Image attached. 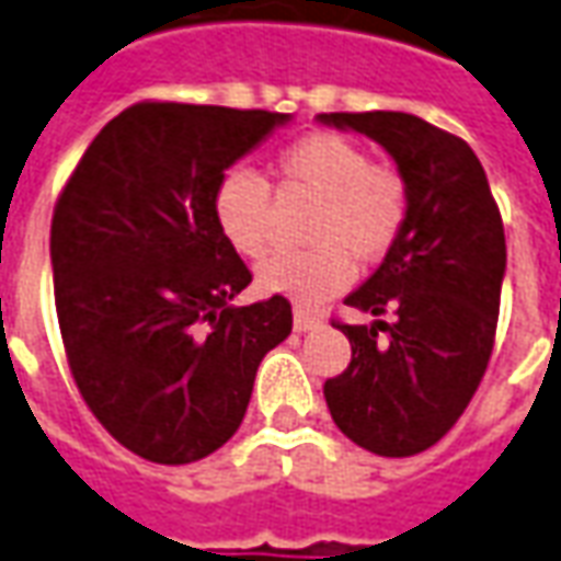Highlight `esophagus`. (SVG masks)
<instances>
[{"label": "esophagus", "instance_id": "obj_1", "mask_svg": "<svg viewBox=\"0 0 561 561\" xmlns=\"http://www.w3.org/2000/svg\"><path fill=\"white\" fill-rule=\"evenodd\" d=\"M319 322H322V319H319V316H316L312 310L295 307V331H310V329H316Z\"/></svg>", "mask_w": 561, "mask_h": 561}]
</instances>
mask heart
Returning <instances> with one entry per match:
<instances>
[{
  "label": "heart",
  "mask_w": 561,
  "mask_h": 561,
  "mask_svg": "<svg viewBox=\"0 0 561 561\" xmlns=\"http://www.w3.org/2000/svg\"><path fill=\"white\" fill-rule=\"evenodd\" d=\"M282 193H307L316 211L307 227L310 249L279 251L257 266V285L273 295L316 304L344 291L353 257L375 264L399 242L409 220V184L399 171L371 162V152L344 135L316 131L297 137L273 159ZM211 215L230 249L249 261L270 251L273 202L270 184L249 169L220 174Z\"/></svg>",
  "instance_id": "obj_1"
}]
</instances>
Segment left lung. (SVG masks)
Here are the masks:
<instances>
[{"label": "left lung", "mask_w": 561, "mask_h": 561, "mask_svg": "<svg viewBox=\"0 0 561 561\" xmlns=\"http://www.w3.org/2000/svg\"><path fill=\"white\" fill-rule=\"evenodd\" d=\"M319 119L375 137L409 184L399 242L344 300L371 316L392 312V322H337L353 356L325 380V402L365 451L421 455L457 424L489 368L506 270L501 208L482 162L451 131L390 110Z\"/></svg>", "instance_id": "1"}]
</instances>
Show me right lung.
Here are the masks:
<instances>
[{"mask_svg":"<svg viewBox=\"0 0 561 561\" xmlns=\"http://www.w3.org/2000/svg\"><path fill=\"white\" fill-rule=\"evenodd\" d=\"M288 113L140 101L82 152L51 217L70 375L113 439L193 463L239 430L257 365L291 334L273 295L230 307L251 273L220 236V174Z\"/></svg>","mask_w":561,"mask_h":561,"instance_id":"add662e5","label":"right lung"}]
</instances>
